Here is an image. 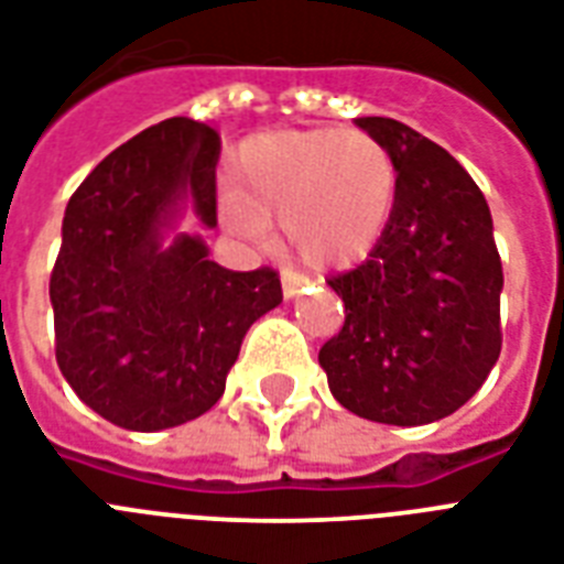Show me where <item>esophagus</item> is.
Masks as SVG:
<instances>
[{"mask_svg": "<svg viewBox=\"0 0 564 564\" xmlns=\"http://www.w3.org/2000/svg\"><path fill=\"white\" fill-rule=\"evenodd\" d=\"M304 283H306L304 274L283 272V274H281V290H283V297H295L297 292L304 290Z\"/></svg>", "mask_w": 564, "mask_h": 564, "instance_id": "obj_1", "label": "esophagus"}]
</instances>
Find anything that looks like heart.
<instances>
[{"label":"heart","instance_id":"heart-1","mask_svg":"<svg viewBox=\"0 0 564 564\" xmlns=\"http://www.w3.org/2000/svg\"><path fill=\"white\" fill-rule=\"evenodd\" d=\"M393 199V155L368 132H263L242 141L235 153L231 191L219 196V219L251 246H267V223H281L306 267L341 269L377 246Z\"/></svg>","mask_w":564,"mask_h":564}]
</instances>
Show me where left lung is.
Segmentation results:
<instances>
[{"instance_id":"obj_1","label":"left lung","mask_w":564,"mask_h":564,"mask_svg":"<svg viewBox=\"0 0 564 564\" xmlns=\"http://www.w3.org/2000/svg\"><path fill=\"white\" fill-rule=\"evenodd\" d=\"M397 164L386 231L354 272L329 278L345 327L318 354L329 393L386 425H425L475 397L501 354L505 272L473 176L393 118H356Z\"/></svg>"}]
</instances>
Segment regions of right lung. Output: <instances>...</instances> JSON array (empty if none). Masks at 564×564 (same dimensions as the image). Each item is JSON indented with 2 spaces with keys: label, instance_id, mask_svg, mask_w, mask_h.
<instances>
[{
  "label": "right lung",
  "instance_id": "right-lung-1",
  "mask_svg": "<svg viewBox=\"0 0 564 564\" xmlns=\"http://www.w3.org/2000/svg\"><path fill=\"white\" fill-rule=\"evenodd\" d=\"M219 135L191 118L148 127L84 178L66 205L48 295L72 391L127 432L173 429L214 405L240 345L281 304L272 269L231 272L185 210L217 226Z\"/></svg>",
  "mask_w": 564,
  "mask_h": 564
}]
</instances>
